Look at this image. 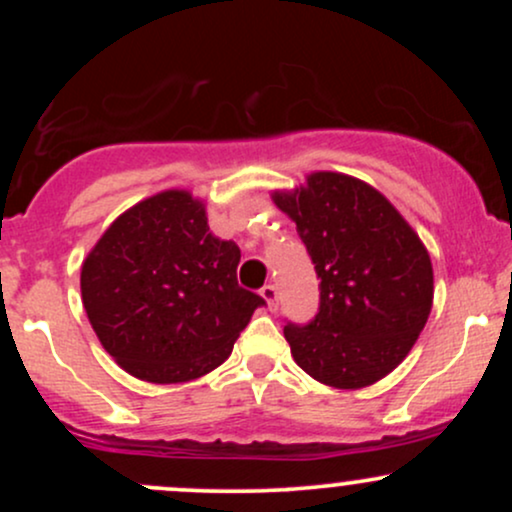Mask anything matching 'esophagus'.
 I'll use <instances>...</instances> for the list:
<instances>
[{"mask_svg": "<svg viewBox=\"0 0 512 512\" xmlns=\"http://www.w3.org/2000/svg\"><path fill=\"white\" fill-rule=\"evenodd\" d=\"M260 296L264 298V303H267V308H269V310H274V308H276V303H279V291H276V286H274V284L262 286Z\"/></svg>", "mask_w": 512, "mask_h": 512, "instance_id": "34e87169", "label": "esophagus"}]
</instances>
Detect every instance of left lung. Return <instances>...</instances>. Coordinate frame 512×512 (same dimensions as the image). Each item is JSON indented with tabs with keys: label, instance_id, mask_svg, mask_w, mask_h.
Listing matches in <instances>:
<instances>
[{
	"label": "left lung",
	"instance_id": "1",
	"mask_svg": "<svg viewBox=\"0 0 512 512\" xmlns=\"http://www.w3.org/2000/svg\"><path fill=\"white\" fill-rule=\"evenodd\" d=\"M320 279V310L286 325L293 361L317 383L361 390L407 358L433 305V264L419 233L383 192L332 170L276 190Z\"/></svg>",
	"mask_w": 512,
	"mask_h": 512
}]
</instances>
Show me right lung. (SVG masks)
Segmentation results:
<instances>
[{"label":"right lung","mask_w":512,"mask_h":512,"mask_svg":"<svg viewBox=\"0 0 512 512\" xmlns=\"http://www.w3.org/2000/svg\"><path fill=\"white\" fill-rule=\"evenodd\" d=\"M240 248L207 207L163 190L122 211L81 264V301L103 349L134 378L187 383L219 368L264 301L238 286Z\"/></svg>","instance_id":"obj_1"}]
</instances>
